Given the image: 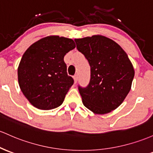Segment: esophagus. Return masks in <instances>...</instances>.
<instances>
[{
    "label": "esophagus",
    "mask_w": 153,
    "mask_h": 153,
    "mask_svg": "<svg viewBox=\"0 0 153 153\" xmlns=\"http://www.w3.org/2000/svg\"><path fill=\"white\" fill-rule=\"evenodd\" d=\"M73 78H74V82H75V83H76L77 81H78V75H75L73 76Z\"/></svg>",
    "instance_id": "34e87169"
}]
</instances>
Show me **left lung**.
<instances>
[{"label": "left lung", "mask_w": 153, "mask_h": 153, "mask_svg": "<svg viewBox=\"0 0 153 153\" xmlns=\"http://www.w3.org/2000/svg\"><path fill=\"white\" fill-rule=\"evenodd\" d=\"M75 41L91 67L88 85H78L83 105L96 114L109 113L121 105L130 91L133 65L123 48L107 37L98 35Z\"/></svg>", "instance_id": "8db88e82"}]
</instances>
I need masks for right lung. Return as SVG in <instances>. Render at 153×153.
I'll return each mask as SVG.
<instances>
[{
  "mask_svg": "<svg viewBox=\"0 0 153 153\" xmlns=\"http://www.w3.org/2000/svg\"><path fill=\"white\" fill-rule=\"evenodd\" d=\"M75 48L72 39L51 36L39 40L26 50L18 68V81L31 105L48 110L63 103L74 83L67 73L64 56Z\"/></svg>",
  "mask_w": 153,
  "mask_h": 153,
  "instance_id": "add662e5",
  "label": "right lung"
}]
</instances>
